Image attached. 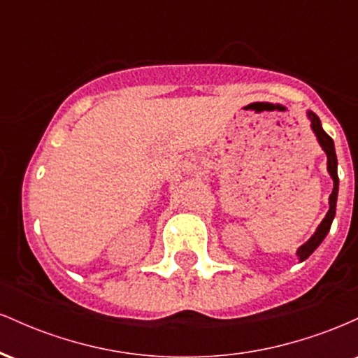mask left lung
Here are the masks:
<instances>
[{
	"mask_svg": "<svg viewBox=\"0 0 358 358\" xmlns=\"http://www.w3.org/2000/svg\"><path fill=\"white\" fill-rule=\"evenodd\" d=\"M306 117L310 119V126H311V131L315 133L316 141H318V145L322 146L324 155H327V170H328V173H330L331 180H334V190H331L330 196H328V205H330V208H328L324 219L320 222V225L316 227L313 236H311L310 239L305 242V244L299 245L298 250H296V256L299 259V262H303L305 259L310 257L311 254L315 252V249L318 248L320 244H322L324 237H327V234L330 232L331 222H334L335 212H336V199H338V173H336L338 162H336L334 139H331L327 133H324L322 121H320V117L316 116L313 110H306Z\"/></svg>",
	"mask_w": 358,
	"mask_h": 358,
	"instance_id": "8db88e82",
	"label": "left lung"
}]
</instances>
